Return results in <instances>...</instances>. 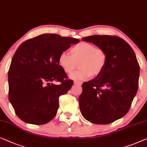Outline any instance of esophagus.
I'll use <instances>...</instances> for the list:
<instances>
[{
  "label": "esophagus",
  "instance_id": "obj_1",
  "mask_svg": "<svg viewBox=\"0 0 147 147\" xmlns=\"http://www.w3.org/2000/svg\"><path fill=\"white\" fill-rule=\"evenodd\" d=\"M74 84L77 85V86H80L82 84V82H78V81H75V82H74Z\"/></svg>",
  "mask_w": 147,
  "mask_h": 147
}]
</instances>
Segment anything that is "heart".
Listing matches in <instances>:
<instances>
[{
    "label": "heart",
    "mask_w": 147,
    "mask_h": 147,
    "mask_svg": "<svg viewBox=\"0 0 147 147\" xmlns=\"http://www.w3.org/2000/svg\"><path fill=\"white\" fill-rule=\"evenodd\" d=\"M71 54L61 52L58 58V63L65 73L71 74L79 63L80 69L69 76L74 80H86L91 76H98L107 63V55L105 51L88 42L76 44L71 48Z\"/></svg>",
    "instance_id": "b5f03b06"
}]
</instances>
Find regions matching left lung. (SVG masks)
<instances>
[{
  "label": "left lung",
  "instance_id": "left-lung-1",
  "mask_svg": "<svg viewBox=\"0 0 147 147\" xmlns=\"http://www.w3.org/2000/svg\"><path fill=\"white\" fill-rule=\"evenodd\" d=\"M82 40L105 50L107 61L99 75L82 84L80 111L89 122L109 124L130 109L139 88V63L130 45L119 37L93 35Z\"/></svg>",
  "mask_w": 147,
  "mask_h": 147
}]
</instances>
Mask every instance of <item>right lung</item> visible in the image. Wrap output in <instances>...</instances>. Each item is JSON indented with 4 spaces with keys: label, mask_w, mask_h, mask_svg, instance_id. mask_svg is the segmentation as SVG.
Segmentation results:
<instances>
[{
    "label": "right lung",
    "mask_w": 147,
    "mask_h": 147,
    "mask_svg": "<svg viewBox=\"0 0 147 147\" xmlns=\"http://www.w3.org/2000/svg\"><path fill=\"white\" fill-rule=\"evenodd\" d=\"M79 42L77 38L44 34L26 40L17 49L8 71V99L21 120L43 125L56 116L59 96L73 86L59 66V56Z\"/></svg>",
    "instance_id": "obj_1"
}]
</instances>
